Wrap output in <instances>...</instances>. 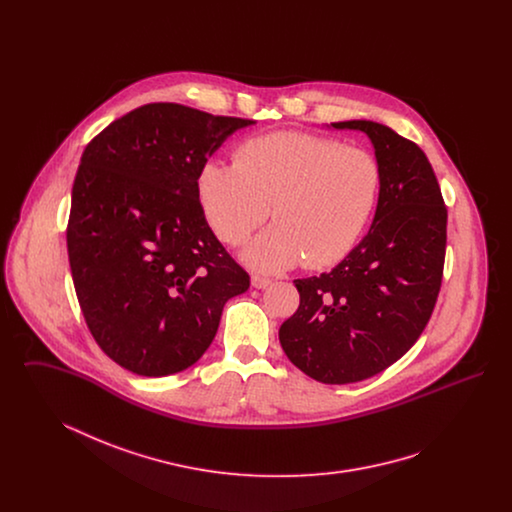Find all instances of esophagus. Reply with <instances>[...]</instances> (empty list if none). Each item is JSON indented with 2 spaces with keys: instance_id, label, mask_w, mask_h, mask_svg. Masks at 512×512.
Returning <instances> with one entry per match:
<instances>
[{
  "instance_id": "1",
  "label": "esophagus",
  "mask_w": 512,
  "mask_h": 512,
  "mask_svg": "<svg viewBox=\"0 0 512 512\" xmlns=\"http://www.w3.org/2000/svg\"><path fill=\"white\" fill-rule=\"evenodd\" d=\"M270 284H272L270 278H265V276H261V274H251V286H253V288L265 290Z\"/></svg>"
}]
</instances>
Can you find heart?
<instances>
[{
    "label": "heart",
    "mask_w": 512,
    "mask_h": 512,
    "mask_svg": "<svg viewBox=\"0 0 512 512\" xmlns=\"http://www.w3.org/2000/svg\"><path fill=\"white\" fill-rule=\"evenodd\" d=\"M380 167L357 147L303 132L257 136L234 163L205 161L195 178L203 217L224 244L240 245L270 215L276 220L242 251L247 267L280 272L338 263L370 219Z\"/></svg>",
    "instance_id": "b5f03b06"
}]
</instances>
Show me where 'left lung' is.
Returning <instances> with one entry per match:
<instances>
[{"instance_id":"1","label":"left lung","mask_w":512,"mask_h":512,"mask_svg":"<svg viewBox=\"0 0 512 512\" xmlns=\"http://www.w3.org/2000/svg\"><path fill=\"white\" fill-rule=\"evenodd\" d=\"M365 132L380 167L374 220L349 255L320 276L295 280L299 307L278 332L284 353L322 384L361 382L399 361L438 299L447 209L420 147L372 121L332 122Z\"/></svg>"}]
</instances>
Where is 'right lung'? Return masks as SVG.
I'll return each mask as SVG.
<instances>
[{
  "label": "right lung",
  "mask_w": 512,
  "mask_h": 512,
  "mask_svg": "<svg viewBox=\"0 0 512 512\" xmlns=\"http://www.w3.org/2000/svg\"><path fill=\"white\" fill-rule=\"evenodd\" d=\"M249 124L147 103L82 153L67 226L74 290L103 353L134 374L159 378L197 363L224 303L249 288L195 192L201 165Z\"/></svg>",
  "instance_id": "1"
}]
</instances>
